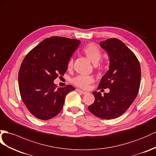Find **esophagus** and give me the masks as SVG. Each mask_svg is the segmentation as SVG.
Wrapping results in <instances>:
<instances>
[{
  "instance_id": "1",
  "label": "esophagus",
  "mask_w": 156,
  "mask_h": 156,
  "mask_svg": "<svg viewBox=\"0 0 156 156\" xmlns=\"http://www.w3.org/2000/svg\"><path fill=\"white\" fill-rule=\"evenodd\" d=\"M76 91H78V92L80 93V94H87V91H83V90H80V89H76Z\"/></svg>"
}]
</instances>
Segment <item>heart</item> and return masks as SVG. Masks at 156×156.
Returning <instances> with one entry per match:
<instances>
[{
  "mask_svg": "<svg viewBox=\"0 0 156 156\" xmlns=\"http://www.w3.org/2000/svg\"><path fill=\"white\" fill-rule=\"evenodd\" d=\"M82 52L87 58L95 64L97 67H101L98 62L102 57V52L98 45L95 43H90L83 47ZM73 66V58H70L68 62V69H71ZM94 82L93 76L90 75H78L73 79V83L82 89L88 88L91 83Z\"/></svg>",
  "mask_w": 156,
  "mask_h": 156,
  "instance_id": "heart-1",
  "label": "heart"
}]
</instances>
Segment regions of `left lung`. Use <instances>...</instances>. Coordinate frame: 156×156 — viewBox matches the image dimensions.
Instances as JSON below:
<instances>
[{
	"instance_id": "8db88e82",
	"label": "left lung",
	"mask_w": 156,
	"mask_h": 156,
	"mask_svg": "<svg viewBox=\"0 0 156 156\" xmlns=\"http://www.w3.org/2000/svg\"><path fill=\"white\" fill-rule=\"evenodd\" d=\"M100 46L109 56V69L101 78L98 90L109 88V93L94 91L95 101L90 112L103 119H116L125 113L138 94L140 65L134 53L121 40L107 39Z\"/></svg>"
}]
</instances>
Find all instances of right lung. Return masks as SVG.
I'll list each match as a JSON object with an SVG mask.
<instances>
[{
	"mask_svg": "<svg viewBox=\"0 0 156 156\" xmlns=\"http://www.w3.org/2000/svg\"><path fill=\"white\" fill-rule=\"evenodd\" d=\"M80 41L53 36L31 49L23 60L18 73L20 93L27 109L41 120L61 112L66 95L75 90L71 85L57 87L53 81L64 76L68 62Z\"/></svg>",
	"mask_w": 156,
	"mask_h": 156,
	"instance_id": "1",
	"label": "right lung"
}]
</instances>
